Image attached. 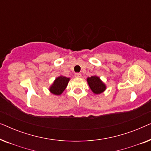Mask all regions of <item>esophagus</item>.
Returning a JSON list of instances; mask_svg holds the SVG:
<instances>
[{"instance_id": "esophagus-1", "label": "esophagus", "mask_w": 151, "mask_h": 151, "mask_svg": "<svg viewBox=\"0 0 151 151\" xmlns=\"http://www.w3.org/2000/svg\"><path fill=\"white\" fill-rule=\"evenodd\" d=\"M82 76V75H81V73H76L75 74V77L76 78H80Z\"/></svg>"}]
</instances>
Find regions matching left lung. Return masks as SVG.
Masks as SVG:
<instances>
[{
  "label": "left lung",
  "instance_id": "1",
  "mask_svg": "<svg viewBox=\"0 0 151 151\" xmlns=\"http://www.w3.org/2000/svg\"><path fill=\"white\" fill-rule=\"evenodd\" d=\"M86 81L91 90L95 94H100L106 89V85L98 76H93L88 77L86 78Z\"/></svg>",
  "mask_w": 151,
  "mask_h": 151
}]
</instances>
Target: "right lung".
Segmentation results:
<instances>
[{
    "mask_svg": "<svg viewBox=\"0 0 151 151\" xmlns=\"http://www.w3.org/2000/svg\"><path fill=\"white\" fill-rule=\"evenodd\" d=\"M70 80V78L63 76H59L55 78L51 85L49 86V91L55 96H60L67 88Z\"/></svg>",
    "mask_w": 151,
    "mask_h": 151,
    "instance_id": "obj_1",
    "label": "right lung"
}]
</instances>
